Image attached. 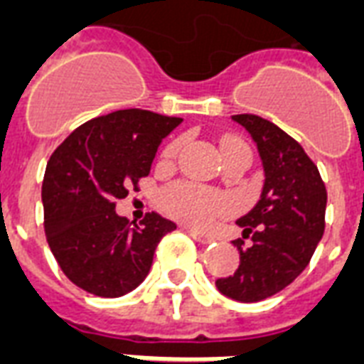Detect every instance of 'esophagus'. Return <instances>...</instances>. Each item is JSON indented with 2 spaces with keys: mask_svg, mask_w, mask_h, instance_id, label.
<instances>
[{
  "mask_svg": "<svg viewBox=\"0 0 364 364\" xmlns=\"http://www.w3.org/2000/svg\"><path fill=\"white\" fill-rule=\"evenodd\" d=\"M183 231L188 232V235H191V237H193L194 240H196V242H198V244H212L213 240H215V238H213V237L202 235V232L194 231V229H188V227H183Z\"/></svg>",
  "mask_w": 364,
  "mask_h": 364,
  "instance_id": "esophagus-1",
  "label": "esophagus"
}]
</instances>
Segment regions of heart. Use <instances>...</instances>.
I'll return each mask as SVG.
<instances>
[{
	"label": "heart",
	"instance_id": "1",
	"mask_svg": "<svg viewBox=\"0 0 364 364\" xmlns=\"http://www.w3.org/2000/svg\"><path fill=\"white\" fill-rule=\"evenodd\" d=\"M181 139H173L171 143L164 146L162 154H160V166H171L176 162L181 152ZM235 152H242L252 160V152L240 141H229L223 145V156L235 154ZM160 206L170 215L193 227H206L215 218H221L231 212V204L223 194L213 193V191H208V188L187 181L173 183L170 187L164 188L160 193Z\"/></svg>",
	"mask_w": 364,
	"mask_h": 364
}]
</instances>
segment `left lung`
I'll use <instances>...</instances> for the list:
<instances>
[{"mask_svg": "<svg viewBox=\"0 0 364 364\" xmlns=\"http://www.w3.org/2000/svg\"><path fill=\"white\" fill-rule=\"evenodd\" d=\"M257 143L265 185L256 208L238 219L244 237L232 240L240 265L232 277L218 279L215 287L227 298L254 304L294 282L309 265L324 235L326 187L307 152L273 122L256 114H235Z\"/></svg>", "mask_w": 364, "mask_h": 364, "instance_id": "obj_1", "label": "left lung"}]
</instances>
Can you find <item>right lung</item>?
<instances>
[{
	"instance_id": "right-lung-1",
	"label": "right lung",
	"mask_w": 364,
	"mask_h": 364,
	"mask_svg": "<svg viewBox=\"0 0 364 364\" xmlns=\"http://www.w3.org/2000/svg\"><path fill=\"white\" fill-rule=\"evenodd\" d=\"M181 122L143 108L116 110L85 122L51 154L41 185L46 238L77 288L118 298L145 281L158 242L176 223L151 212L132 225L114 208L139 191L162 139Z\"/></svg>"
}]
</instances>
